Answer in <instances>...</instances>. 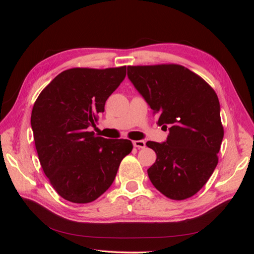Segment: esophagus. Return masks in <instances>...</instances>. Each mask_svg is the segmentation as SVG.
Instances as JSON below:
<instances>
[{
    "mask_svg": "<svg viewBox=\"0 0 254 254\" xmlns=\"http://www.w3.org/2000/svg\"><path fill=\"white\" fill-rule=\"evenodd\" d=\"M133 146L136 148H144L145 147V142L143 140L133 141Z\"/></svg>",
    "mask_w": 254,
    "mask_h": 254,
    "instance_id": "esophagus-1",
    "label": "esophagus"
}]
</instances>
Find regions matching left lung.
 I'll return each mask as SVG.
<instances>
[{"label": "left lung", "instance_id": "8db88e82", "mask_svg": "<svg viewBox=\"0 0 254 254\" xmlns=\"http://www.w3.org/2000/svg\"><path fill=\"white\" fill-rule=\"evenodd\" d=\"M127 75L170 134L165 142L148 141L157 153L148 177L174 200L195 195L213 174L224 137L220 105L201 77L179 64L128 66Z\"/></svg>", "mask_w": 254, "mask_h": 254}]
</instances>
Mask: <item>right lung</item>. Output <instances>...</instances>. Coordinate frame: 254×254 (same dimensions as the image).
<instances>
[{
    "instance_id": "add662e5",
    "label": "right lung",
    "mask_w": 254,
    "mask_h": 254,
    "mask_svg": "<svg viewBox=\"0 0 254 254\" xmlns=\"http://www.w3.org/2000/svg\"><path fill=\"white\" fill-rule=\"evenodd\" d=\"M125 76L126 66L70 68L57 75L35 102L30 125L38 157L53 188L67 201L88 203L103 195L132 150L131 141L89 131Z\"/></svg>"
}]
</instances>
